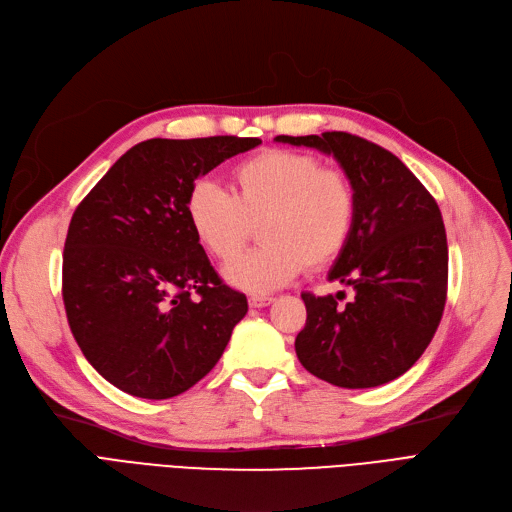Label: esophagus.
I'll use <instances>...</instances> for the list:
<instances>
[{
	"instance_id": "1",
	"label": "esophagus",
	"mask_w": 512,
	"mask_h": 512,
	"mask_svg": "<svg viewBox=\"0 0 512 512\" xmlns=\"http://www.w3.org/2000/svg\"><path fill=\"white\" fill-rule=\"evenodd\" d=\"M272 301H274V297H261V295H253V297H249V305H251V307H255V309L268 307Z\"/></svg>"
}]
</instances>
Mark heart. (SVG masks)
Listing matches in <instances>:
<instances>
[{"mask_svg":"<svg viewBox=\"0 0 512 512\" xmlns=\"http://www.w3.org/2000/svg\"><path fill=\"white\" fill-rule=\"evenodd\" d=\"M234 194L198 180L186 196V219L203 249L232 261L259 224V249L228 265L226 280L265 295L295 280L305 265L335 261L353 232L358 196L349 175L322 167L314 154L270 148L232 169Z\"/></svg>","mask_w":512,"mask_h":512,"instance_id":"b5f03b06","label":"heart"}]
</instances>
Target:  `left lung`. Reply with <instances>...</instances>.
Segmentation results:
<instances>
[{"label":"left lung","mask_w":512,"mask_h":512,"mask_svg":"<svg viewBox=\"0 0 512 512\" xmlns=\"http://www.w3.org/2000/svg\"><path fill=\"white\" fill-rule=\"evenodd\" d=\"M332 154L358 196L351 238L328 280L355 297L303 293L297 358L318 379L345 387L385 385L410 370L435 335L448 295V240L429 190L395 154L345 131L278 136Z\"/></svg>","instance_id":"8db88e82"}]
</instances>
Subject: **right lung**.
Instances as JSON below:
<instances>
[{
    "mask_svg": "<svg viewBox=\"0 0 512 512\" xmlns=\"http://www.w3.org/2000/svg\"><path fill=\"white\" fill-rule=\"evenodd\" d=\"M259 138H152L129 148L73 213L62 299L77 345L117 389L169 399L211 372L247 297L224 284L186 219L201 175Z\"/></svg>",
    "mask_w": 512,
    "mask_h": 512,
    "instance_id": "obj_1",
    "label": "right lung"
}]
</instances>
